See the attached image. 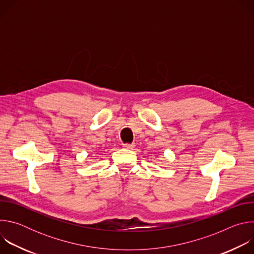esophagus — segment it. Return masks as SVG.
<instances>
[{"label":"esophagus","mask_w":254,"mask_h":254,"mask_svg":"<svg viewBox=\"0 0 254 254\" xmlns=\"http://www.w3.org/2000/svg\"><path fill=\"white\" fill-rule=\"evenodd\" d=\"M123 148L127 149V150H131V149L134 148V143H124Z\"/></svg>","instance_id":"esophagus-1"}]
</instances>
